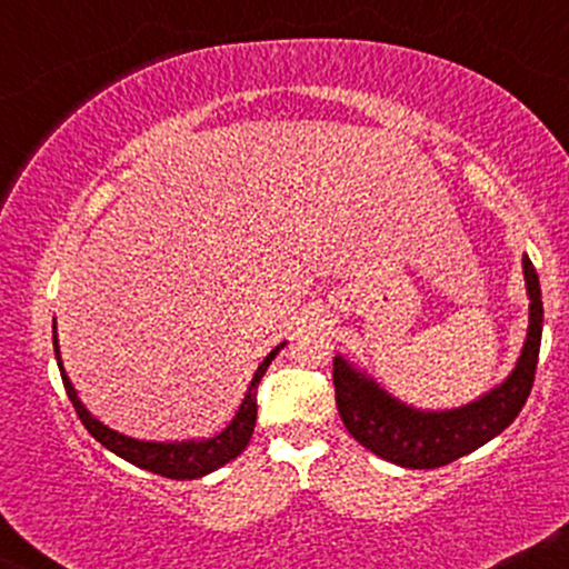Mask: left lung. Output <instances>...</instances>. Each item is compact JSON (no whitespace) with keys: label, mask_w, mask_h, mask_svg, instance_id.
Masks as SVG:
<instances>
[{"label":"left lung","mask_w":569,"mask_h":569,"mask_svg":"<svg viewBox=\"0 0 569 569\" xmlns=\"http://www.w3.org/2000/svg\"><path fill=\"white\" fill-rule=\"evenodd\" d=\"M521 262H525L527 293H530V329H527L525 350L511 377L468 407L420 411L388 396L375 380L337 356V409L352 439L401 468H441L457 457L485 447L489 439L511 426L532 390L540 335H543V299H540L538 272L527 257Z\"/></svg>","instance_id":"1"}]
</instances>
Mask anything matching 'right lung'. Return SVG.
<instances>
[{
  "label": "right lung",
  "instance_id": "obj_1",
  "mask_svg": "<svg viewBox=\"0 0 569 569\" xmlns=\"http://www.w3.org/2000/svg\"><path fill=\"white\" fill-rule=\"evenodd\" d=\"M283 345H278L276 350L267 352V358L259 363L257 375H253L251 385H248V393L240 403L238 415L232 417V422L221 430L219 436L213 439H202V441H179V443H158V441H139V439H128V436L117 433V430L107 428L103 422H98L88 409L82 407V401L77 398L74 388H71L67 371L61 367V350H58V339H56V326H53V350L58 358V369H61V380L63 388H67L69 401L74 403L77 417L82 420V426L88 428V433L93 436L96 441H101L109 452L120 455L122 460L133 462V466L143 468V471H152L158 476H166V479H200V476L217 471V468L224 466L238 457L251 441L253 426H257V388L262 382L267 367L272 363V358L278 356V350Z\"/></svg>",
  "mask_w": 569,
  "mask_h": 569
}]
</instances>
